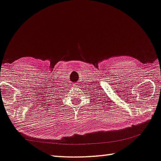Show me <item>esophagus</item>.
<instances>
[{
  "label": "esophagus",
  "mask_w": 161,
  "mask_h": 161,
  "mask_svg": "<svg viewBox=\"0 0 161 161\" xmlns=\"http://www.w3.org/2000/svg\"><path fill=\"white\" fill-rule=\"evenodd\" d=\"M74 89H75V88H76V89H77V88H79V87H78V86H77V85H76V84H74Z\"/></svg>",
  "instance_id": "obj_1"
}]
</instances>
